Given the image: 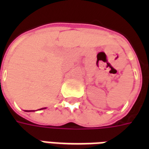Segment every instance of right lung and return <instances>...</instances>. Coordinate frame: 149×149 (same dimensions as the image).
<instances>
[{
  "label": "right lung",
  "mask_w": 149,
  "mask_h": 149,
  "mask_svg": "<svg viewBox=\"0 0 149 149\" xmlns=\"http://www.w3.org/2000/svg\"><path fill=\"white\" fill-rule=\"evenodd\" d=\"M43 109H46V107H43V108H41L39 109V110H43ZM27 111V112H30V111Z\"/></svg>",
  "instance_id": "1"
}]
</instances>
